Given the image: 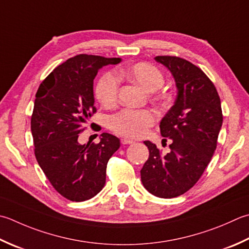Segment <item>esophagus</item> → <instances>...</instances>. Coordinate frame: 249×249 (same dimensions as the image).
<instances>
[{"instance_id":"esophagus-1","label":"esophagus","mask_w":249,"mask_h":249,"mask_svg":"<svg viewBox=\"0 0 249 249\" xmlns=\"http://www.w3.org/2000/svg\"><path fill=\"white\" fill-rule=\"evenodd\" d=\"M121 142H122V144H133L135 141L131 139H128V138H122Z\"/></svg>"}]
</instances>
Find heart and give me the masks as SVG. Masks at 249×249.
<instances>
[{
  "label": "heart",
  "mask_w": 249,
  "mask_h": 249,
  "mask_svg": "<svg viewBox=\"0 0 249 249\" xmlns=\"http://www.w3.org/2000/svg\"><path fill=\"white\" fill-rule=\"evenodd\" d=\"M122 75L127 77L147 91H155L164 83V76L157 67L148 62H139L122 70ZM96 97L104 107L113 106L119 94V80L111 72L102 75L96 85ZM155 122V115L150 110L124 109L112 115L110 128L126 137H141Z\"/></svg>",
  "instance_id": "1"
}]
</instances>
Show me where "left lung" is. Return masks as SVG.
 <instances>
[{
  "label": "left lung",
  "instance_id": "8db88e82",
  "mask_svg": "<svg viewBox=\"0 0 249 249\" xmlns=\"http://www.w3.org/2000/svg\"><path fill=\"white\" fill-rule=\"evenodd\" d=\"M154 59L172 73L177 97L160 123V135L172 140L170 151L162 154L144 141L149 159L141 182L153 196L172 198L191 189L211 162L222 126L221 102L215 85L193 63L174 56Z\"/></svg>",
  "mask_w": 249,
  "mask_h": 249
}]
</instances>
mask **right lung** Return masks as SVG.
Masks as SVG:
<instances>
[{
  "instance_id": "add662e5",
  "label": "right lung",
  "mask_w": 249,
  "mask_h": 249,
  "mask_svg": "<svg viewBox=\"0 0 249 249\" xmlns=\"http://www.w3.org/2000/svg\"><path fill=\"white\" fill-rule=\"evenodd\" d=\"M121 60L81 53L53 69L36 91L31 118L34 153L52 186L70 201H87L101 191L107 164L120 148V139L108 133L100 135L97 144H81L79 134L96 112L98 70Z\"/></svg>"
}]
</instances>
